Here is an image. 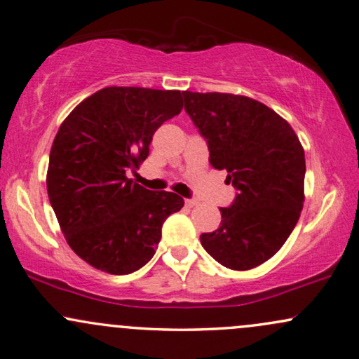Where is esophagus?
<instances>
[{
    "label": "esophagus",
    "instance_id": "esophagus-1",
    "mask_svg": "<svg viewBox=\"0 0 359 359\" xmlns=\"http://www.w3.org/2000/svg\"><path fill=\"white\" fill-rule=\"evenodd\" d=\"M185 205L189 206V208H194V206L198 205V201L194 200V198H187V200H185Z\"/></svg>",
    "mask_w": 359,
    "mask_h": 359
}]
</instances>
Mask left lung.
I'll use <instances>...</instances> for the list:
<instances>
[{
	"instance_id": "8db88e82",
	"label": "left lung",
	"mask_w": 359,
	"mask_h": 359,
	"mask_svg": "<svg viewBox=\"0 0 359 359\" xmlns=\"http://www.w3.org/2000/svg\"><path fill=\"white\" fill-rule=\"evenodd\" d=\"M185 112L203 136L210 164L237 190L201 245L231 270H250L281 249L304 203V149L291 125L245 95L185 90Z\"/></svg>"
}]
</instances>
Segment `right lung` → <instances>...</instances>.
<instances>
[{"mask_svg": "<svg viewBox=\"0 0 359 359\" xmlns=\"http://www.w3.org/2000/svg\"><path fill=\"white\" fill-rule=\"evenodd\" d=\"M184 93L104 88L65 118L50 151L47 191L65 239L84 262L128 275L153 259L168 216L184 206L172 191L127 177L148 158L154 131L184 107Z\"/></svg>", "mask_w": 359, "mask_h": 359, "instance_id": "1", "label": "right lung"}]
</instances>
